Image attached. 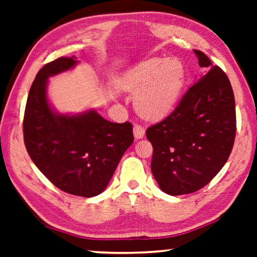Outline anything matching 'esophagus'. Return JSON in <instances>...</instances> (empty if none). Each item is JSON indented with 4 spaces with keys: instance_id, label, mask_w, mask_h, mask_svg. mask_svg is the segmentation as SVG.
Listing matches in <instances>:
<instances>
[{
    "instance_id": "obj_1",
    "label": "esophagus",
    "mask_w": 257,
    "mask_h": 257,
    "mask_svg": "<svg viewBox=\"0 0 257 257\" xmlns=\"http://www.w3.org/2000/svg\"><path fill=\"white\" fill-rule=\"evenodd\" d=\"M134 136L136 139H142L145 136V129L141 124L134 125Z\"/></svg>"
}]
</instances>
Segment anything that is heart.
Masks as SVG:
<instances>
[{"label":"heart","mask_w":257,"mask_h":257,"mask_svg":"<svg viewBox=\"0 0 257 257\" xmlns=\"http://www.w3.org/2000/svg\"><path fill=\"white\" fill-rule=\"evenodd\" d=\"M185 81V68L177 59L151 58L121 76L119 87L136 94L135 108L142 118L161 120L172 111Z\"/></svg>","instance_id":"b5f03b06"}]
</instances>
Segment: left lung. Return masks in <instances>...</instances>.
<instances>
[{
  "label": "left lung",
  "mask_w": 257,
  "mask_h": 257,
  "mask_svg": "<svg viewBox=\"0 0 257 257\" xmlns=\"http://www.w3.org/2000/svg\"><path fill=\"white\" fill-rule=\"evenodd\" d=\"M204 69L167 118L147 128L153 146L151 169L161 190L171 196L206 186L222 169L236 136V106L228 77L201 51Z\"/></svg>",
  "instance_id": "obj_1"
}]
</instances>
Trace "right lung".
I'll list each match as a JSON object with an SVG mask.
<instances>
[{"instance_id": "obj_1", "label": "right lung", "mask_w": 257, "mask_h": 257, "mask_svg": "<svg viewBox=\"0 0 257 257\" xmlns=\"http://www.w3.org/2000/svg\"><path fill=\"white\" fill-rule=\"evenodd\" d=\"M75 55L45 64L30 87L24 139L30 159L59 189L82 197L99 195L133 144V125L114 123L90 108L78 114L55 111L47 98L49 78L75 68Z\"/></svg>"}]
</instances>
